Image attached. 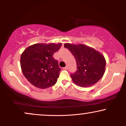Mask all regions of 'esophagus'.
I'll return each mask as SVG.
<instances>
[{"label":"esophagus","mask_w":126,"mask_h":126,"mask_svg":"<svg viewBox=\"0 0 126 126\" xmlns=\"http://www.w3.org/2000/svg\"><path fill=\"white\" fill-rule=\"evenodd\" d=\"M63 69H64V70H68V67H67V66H66V67H63Z\"/></svg>","instance_id":"34e87169"}]
</instances>
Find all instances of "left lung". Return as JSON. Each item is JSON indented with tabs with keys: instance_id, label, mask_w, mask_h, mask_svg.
<instances>
[{
	"instance_id": "8db88e82",
	"label": "left lung",
	"mask_w": 126,
	"mask_h": 126,
	"mask_svg": "<svg viewBox=\"0 0 126 126\" xmlns=\"http://www.w3.org/2000/svg\"><path fill=\"white\" fill-rule=\"evenodd\" d=\"M76 61L78 70L70 75L73 83L80 87L91 86L97 83L105 70L104 56L94 48L86 45L65 43Z\"/></svg>"
}]
</instances>
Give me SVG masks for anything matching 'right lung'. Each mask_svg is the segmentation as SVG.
I'll list each match as a JSON object with an SVG mask.
<instances>
[{"mask_svg": "<svg viewBox=\"0 0 126 126\" xmlns=\"http://www.w3.org/2000/svg\"><path fill=\"white\" fill-rule=\"evenodd\" d=\"M61 46L62 43H38L29 46L22 53V72L32 85L46 89L56 84L61 69L53 54Z\"/></svg>", "mask_w": 126, "mask_h": 126, "instance_id": "1", "label": "right lung"}]
</instances>
